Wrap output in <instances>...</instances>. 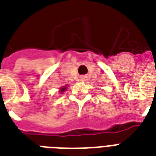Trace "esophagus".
I'll return each mask as SVG.
<instances>
[{"label":"esophagus","mask_w":156,"mask_h":156,"mask_svg":"<svg viewBox=\"0 0 156 156\" xmlns=\"http://www.w3.org/2000/svg\"><path fill=\"white\" fill-rule=\"evenodd\" d=\"M80 79H81V80H82V81H83V82H84V81L86 80V78H85V77H81Z\"/></svg>","instance_id":"esophagus-1"}]
</instances>
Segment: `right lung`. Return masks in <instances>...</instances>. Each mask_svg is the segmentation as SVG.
Listing matches in <instances>:
<instances>
[{
  "label": "right lung",
  "mask_w": 156,
  "mask_h": 156,
  "mask_svg": "<svg viewBox=\"0 0 156 156\" xmlns=\"http://www.w3.org/2000/svg\"><path fill=\"white\" fill-rule=\"evenodd\" d=\"M66 90V86H65V87H62L60 89V91H61V93H62L64 92Z\"/></svg>",
  "instance_id": "right-lung-1"
}]
</instances>
